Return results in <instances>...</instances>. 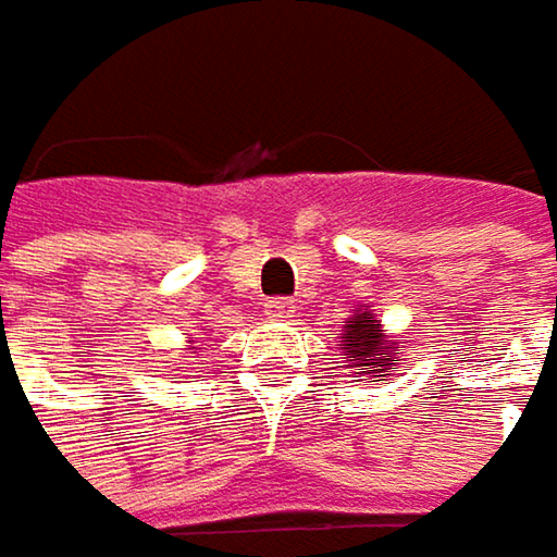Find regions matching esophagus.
I'll return each instance as SVG.
<instances>
[{"mask_svg": "<svg viewBox=\"0 0 557 557\" xmlns=\"http://www.w3.org/2000/svg\"><path fill=\"white\" fill-rule=\"evenodd\" d=\"M293 312H296V302L286 299V296H274V299L264 302V315L268 319H289Z\"/></svg>", "mask_w": 557, "mask_h": 557, "instance_id": "1", "label": "esophagus"}]
</instances>
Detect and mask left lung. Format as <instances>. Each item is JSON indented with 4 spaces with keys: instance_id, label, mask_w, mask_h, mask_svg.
Returning <instances> with one entry per match:
<instances>
[{
    "instance_id": "obj_1",
    "label": "left lung",
    "mask_w": 557,
    "mask_h": 557,
    "mask_svg": "<svg viewBox=\"0 0 557 557\" xmlns=\"http://www.w3.org/2000/svg\"><path fill=\"white\" fill-rule=\"evenodd\" d=\"M399 338H393L384 322L377 319V312L371 306H358L355 315L348 319V325L342 329V355H345V368L355 377L364 381H387L389 371L396 361H403L399 351Z\"/></svg>"
}]
</instances>
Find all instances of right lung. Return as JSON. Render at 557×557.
Here are the masks:
<instances>
[{
	"mask_svg": "<svg viewBox=\"0 0 557 557\" xmlns=\"http://www.w3.org/2000/svg\"><path fill=\"white\" fill-rule=\"evenodd\" d=\"M189 351H193V342H189Z\"/></svg>",
	"mask_w": 557,
	"mask_h": 557,
	"instance_id": "add662e5",
	"label": "right lung"
}]
</instances>
